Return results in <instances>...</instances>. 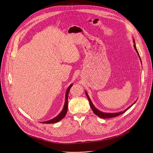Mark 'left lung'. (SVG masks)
Here are the masks:
<instances>
[{"mask_svg":"<svg viewBox=\"0 0 153 153\" xmlns=\"http://www.w3.org/2000/svg\"><path fill=\"white\" fill-rule=\"evenodd\" d=\"M133 43H134V48L135 50L136 51V52H137V55H138V56H139V59H140V57L139 54V52H138V51H137V48H136V43H135V40H134V39H133ZM85 94H86V96L87 98H88V101H89V102H90V106H91V109H92L93 111L94 112V113L96 115H97V116H99V117L102 118V119H108V118L114 117L118 116H119V115H120V114L124 113L125 111H126L128 110L129 108H130L131 107V106L136 103V102L137 101V100L135 101L132 105H131L128 108H127L126 109H125V110L124 111H120V112H117V113H105V112H102V111H99V110H98V109H97V108L94 106V105L93 103H92V102H91V99H90V97H89V96H88V93H87L86 91H85Z\"/></svg>","mask_w":153,"mask_h":153,"instance_id":"obj_1","label":"left lung"}]
</instances>
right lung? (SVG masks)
Segmentation results:
<instances>
[{
	"mask_svg": "<svg viewBox=\"0 0 153 153\" xmlns=\"http://www.w3.org/2000/svg\"><path fill=\"white\" fill-rule=\"evenodd\" d=\"M73 83H71L67 88V90L66 91V94H65V104L63 106V108L62 109V110L61 111V112L54 118L50 120H47L45 122H42V123H54L56 122H59L60 120H61L67 114V110H68V93H69V91L70 90V88H71V86H73Z\"/></svg>",
	"mask_w": 153,
	"mask_h": 153,
	"instance_id": "add662e5",
	"label": "right lung"
}]
</instances>
